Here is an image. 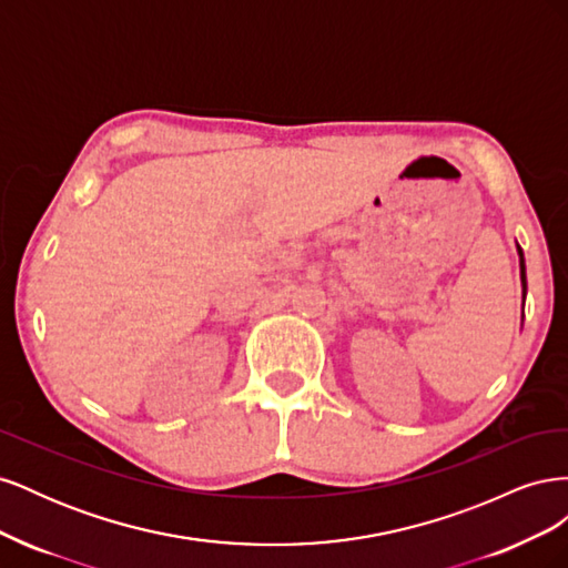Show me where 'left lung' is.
<instances>
[{"label":"left lung","instance_id":"8db88e82","mask_svg":"<svg viewBox=\"0 0 568 568\" xmlns=\"http://www.w3.org/2000/svg\"><path fill=\"white\" fill-rule=\"evenodd\" d=\"M517 251H519V270H521V296L526 301V261H524V251L519 244H517ZM521 320H524V315H521Z\"/></svg>","mask_w":568,"mask_h":568}]
</instances>
